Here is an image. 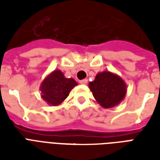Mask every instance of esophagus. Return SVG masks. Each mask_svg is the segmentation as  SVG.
<instances>
[{"mask_svg": "<svg viewBox=\"0 0 160 160\" xmlns=\"http://www.w3.org/2000/svg\"><path fill=\"white\" fill-rule=\"evenodd\" d=\"M80 84H83V85H87V84L88 83V80H87V79H84V80H80Z\"/></svg>", "mask_w": 160, "mask_h": 160, "instance_id": "obj_1", "label": "esophagus"}]
</instances>
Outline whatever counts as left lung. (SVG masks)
I'll use <instances>...</instances> for the list:
<instances>
[{"mask_svg": "<svg viewBox=\"0 0 160 160\" xmlns=\"http://www.w3.org/2000/svg\"><path fill=\"white\" fill-rule=\"evenodd\" d=\"M89 88L96 101L105 109L120 104L127 93L125 81L110 71L97 73L95 80L89 83Z\"/></svg>", "mask_w": 160, "mask_h": 160, "instance_id": "8db88e82", "label": "left lung"}]
</instances>
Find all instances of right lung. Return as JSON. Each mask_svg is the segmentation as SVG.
<instances>
[{
  "mask_svg": "<svg viewBox=\"0 0 160 160\" xmlns=\"http://www.w3.org/2000/svg\"><path fill=\"white\" fill-rule=\"evenodd\" d=\"M78 83L73 78H66L59 69L48 74L40 85L41 98L52 106H58L63 103L70 92Z\"/></svg>",
  "mask_w": 160,
  "mask_h": 160,
  "instance_id": "right-lung-1",
  "label": "right lung"
}]
</instances>
